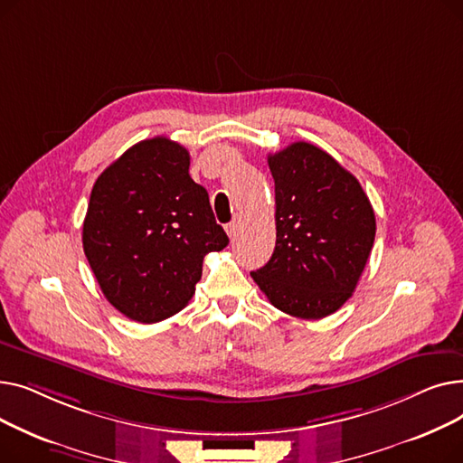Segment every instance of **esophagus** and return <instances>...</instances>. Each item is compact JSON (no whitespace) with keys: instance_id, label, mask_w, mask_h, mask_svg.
Listing matches in <instances>:
<instances>
[{"instance_id":"34e87169","label":"esophagus","mask_w":463,"mask_h":463,"mask_svg":"<svg viewBox=\"0 0 463 463\" xmlns=\"http://www.w3.org/2000/svg\"><path fill=\"white\" fill-rule=\"evenodd\" d=\"M225 231H227V234H229L231 238H234V236L238 234V231H240V217H234L232 222L225 227Z\"/></svg>"}]
</instances>
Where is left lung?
Listing matches in <instances>:
<instances>
[{
    "label": "left lung",
    "mask_w": 463,
    "mask_h": 463,
    "mask_svg": "<svg viewBox=\"0 0 463 463\" xmlns=\"http://www.w3.org/2000/svg\"><path fill=\"white\" fill-rule=\"evenodd\" d=\"M276 185V250L251 272L278 309L323 319L342 307L373 248L375 213L358 180L330 154L293 142L269 156Z\"/></svg>",
    "instance_id": "left-lung-1"
}]
</instances>
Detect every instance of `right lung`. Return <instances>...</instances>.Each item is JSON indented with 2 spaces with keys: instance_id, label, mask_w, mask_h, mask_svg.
I'll return each instance as SVG.
<instances>
[{
  "instance_id": "1",
  "label": "right lung",
  "mask_w": 463,
  "mask_h": 463,
  "mask_svg": "<svg viewBox=\"0 0 463 463\" xmlns=\"http://www.w3.org/2000/svg\"><path fill=\"white\" fill-rule=\"evenodd\" d=\"M229 244L208 191L189 176V152L166 137L142 140L95 180L82 246L105 298L137 323L184 309L210 251Z\"/></svg>"
}]
</instances>
